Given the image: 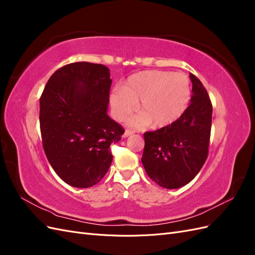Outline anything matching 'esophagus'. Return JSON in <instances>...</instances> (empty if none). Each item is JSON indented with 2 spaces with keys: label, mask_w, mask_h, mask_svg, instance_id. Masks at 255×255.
Returning <instances> with one entry per match:
<instances>
[{
  "label": "esophagus",
  "mask_w": 255,
  "mask_h": 255,
  "mask_svg": "<svg viewBox=\"0 0 255 255\" xmlns=\"http://www.w3.org/2000/svg\"><path fill=\"white\" fill-rule=\"evenodd\" d=\"M135 133V130H132V129H126L125 134H123V137H128L129 135H132Z\"/></svg>",
  "instance_id": "esophagus-1"
}]
</instances>
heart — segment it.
<instances>
[{"instance_id": "1", "label": "heart", "mask_w": 255, "mask_h": 255, "mask_svg": "<svg viewBox=\"0 0 255 255\" xmlns=\"http://www.w3.org/2000/svg\"><path fill=\"white\" fill-rule=\"evenodd\" d=\"M191 98V84L187 75L168 71L148 70L130 75L122 87H116L110 101L113 114L125 120L137 109L142 112L130 123L143 126L152 122L164 128L179 120L186 112Z\"/></svg>"}]
</instances>
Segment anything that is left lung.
I'll return each instance as SVG.
<instances>
[{
	"label": "left lung",
	"instance_id": "left-lung-1",
	"mask_svg": "<svg viewBox=\"0 0 255 255\" xmlns=\"http://www.w3.org/2000/svg\"><path fill=\"white\" fill-rule=\"evenodd\" d=\"M190 104L172 125L145 132L141 161L159 186L174 189L188 184L208 155L213 106L205 87L194 74Z\"/></svg>",
	"mask_w": 255,
	"mask_h": 255
}]
</instances>
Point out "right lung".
Wrapping results in <instances>:
<instances>
[{
    "mask_svg": "<svg viewBox=\"0 0 255 255\" xmlns=\"http://www.w3.org/2000/svg\"><path fill=\"white\" fill-rule=\"evenodd\" d=\"M110 69L87 61L59 68L40 97L42 145L54 171L73 187L98 184L109 171L110 146L125 133L107 115Z\"/></svg>",
    "mask_w": 255,
    "mask_h": 255,
    "instance_id": "add662e5",
    "label": "right lung"
}]
</instances>
